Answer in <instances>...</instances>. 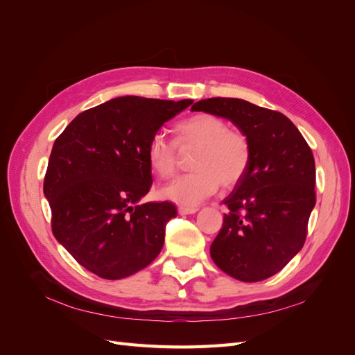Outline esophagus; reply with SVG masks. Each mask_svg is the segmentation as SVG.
<instances>
[{
  "instance_id": "34e87169",
  "label": "esophagus",
  "mask_w": 355,
  "mask_h": 355,
  "mask_svg": "<svg viewBox=\"0 0 355 355\" xmlns=\"http://www.w3.org/2000/svg\"><path fill=\"white\" fill-rule=\"evenodd\" d=\"M178 211L179 214H192L198 211V207H188V206H179L178 207Z\"/></svg>"
}]
</instances>
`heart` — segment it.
I'll list each match as a JSON object with an SVG mask.
<instances>
[{
    "mask_svg": "<svg viewBox=\"0 0 355 355\" xmlns=\"http://www.w3.org/2000/svg\"><path fill=\"white\" fill-rule=\"evenodd\" d=\"M175 144L182 151L196 149L191 159L192 173L178 178L161 191L164 198L180 206L194 207L216 192L219 185L232 188L244 178L252 161L250 141L243 132L228 128L227 121L213 114L200 112L173 127ZM173 144L155 135L148 144L146 158L153 173L168 179L178 170Z\"/></svg>",
    "mask_w": 355,
    "mask_h": 355,
    "instance_id": "b5f03b06",
    "label": "heart"
}]
</instances>
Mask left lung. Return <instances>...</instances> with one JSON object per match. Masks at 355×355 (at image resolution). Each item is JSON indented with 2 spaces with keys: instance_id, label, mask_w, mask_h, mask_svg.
Listing matches in <instances>:
<instances>
[{
  "instance_id": "left-lung-1",
  "label": "left lung",
  "mask_w": 355,
  "mask_h": 355,
  "mask_svg": "<svg viewBox=\"0 0 355 355\" xmlns=\"http://www.w3.org/2000/svg\"><path fill=\"white\" fill-rule=\"evenodd\" d=\"M191 110L227 118L249 137L250 166L223 200L230 211L210 256L237 280L262 282L304 247L315 206L313 151L282 112L234 98L202 99Z\"/></svg>"
}]
</instances>
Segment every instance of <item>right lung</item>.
Returning a JSON list of instances; mask_svg holds the SVG:
<instances>
[{"instance_id": "1", "label": "right lung", "mask_w": 355, "mask_h": 355, "mask_svg": "<svg viewBox=\"0 0 355 355\" xmlns=\"http://www.w3.org/2000/svg\"><path fill=\"white\" fill-rule=\"evenodd\" d=\"M194 102L123 96L78 114L53 145L44 178L56 240L85 270L120 280L163 249L175 204L145 202L146 149L159 127Z\"/></svg>"}]
</instances>
